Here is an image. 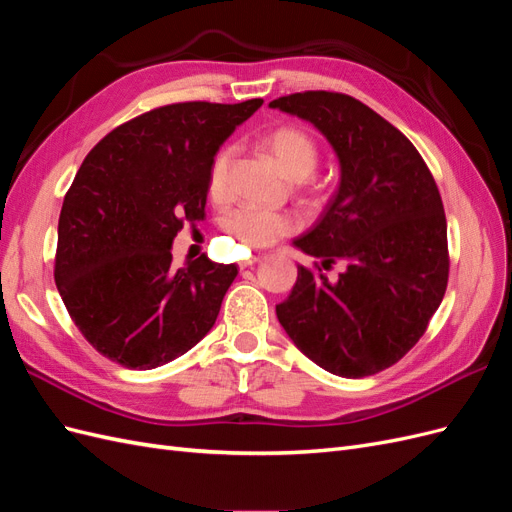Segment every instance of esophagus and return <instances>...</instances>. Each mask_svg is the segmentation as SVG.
Instances as JSON below:
<instances>
[{"label":"esophagus","mask_w":512,"mask_h":512,"mask_svg":"<svg viewBox=\"0 0 512 512\" xmlns=\"http://www.w3.org/2000/svg\"><path fill=\"white\" fill-rule=\"evenodd\" d=\"M262 258L260 256H252V258H245V260H241L239 262V267L241 269H245V267H252V265H256V262H260Z\"/></svg>","instance_id":"34e87169"}]
</instances>
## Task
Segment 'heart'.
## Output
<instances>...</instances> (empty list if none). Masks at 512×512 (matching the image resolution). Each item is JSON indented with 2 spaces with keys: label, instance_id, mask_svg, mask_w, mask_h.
<instances>
[{
  "label": "heart",
  "instance_id": "1",
  "mask_svg": "<svg viewBox=\"0 0 512 512\" xmlns=\"http://www.w3.org/2000/svg\"><path fill=\"white\" fill-rule=\"evenodd\" d=\"M262 147H265L273 162L280 166L290 179L303 181L312 175L318 166L320 151L316 141L312 134H307L297 126H280L271 130L262 138ZM232 156H235L232 147H222L209 164L207 192L215 200H222L228 194ZM224 226L230 232V237L243 247H247V250H262V247H271L282 237L297 230L299 222L290 213L243 207L232 211Z\"/></svg>",
  "mask_w": 512,
  "mask_h": 512
}]
</instances>
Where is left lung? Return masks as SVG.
<instances>
[{
    "mask_svg": "<svg viewBox=\"0 0 512 512\" xmlns=\"http://www.w3.org/2000/svg\"><path fill=\"white\" fill-rule=\"evenodd\" d=\"M329 138L342 181L294 245L322 260L299 267L277 320L297 348L342 378L395 365L427 331L448 284L446 215L421 153L367 104L337 91L269 102ZM347 267L337 283L321 273Z\"/></svg>",
    "mask_w": 512,
    "mask_h": 512,
    "instance_id": "left-lung-1",
    "label": "left lung"
}]
</instances>
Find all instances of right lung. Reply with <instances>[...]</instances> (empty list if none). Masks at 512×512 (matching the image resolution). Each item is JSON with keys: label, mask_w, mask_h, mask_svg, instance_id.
Masks as SVG:
<instances>
[{"label": "right lung", "mask_w": 512, "mask_h": 512, "mask_svg": "<svg viewBox=\"0 0 512 512\" xmlns=\"http://www.w3.org/2000/svg\"><path fill=\"white\" fill-rule=\"evenodd\" d=\"M260 106V98L158 106L87 153L59 213L55 284L106 359L153 369L211 331L239 271L207 254L175 271L170 247L183 224L205 220L209 164Z\"/></svg>", "instance_id": "1"}]
</instances>
